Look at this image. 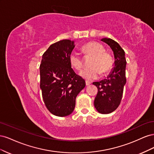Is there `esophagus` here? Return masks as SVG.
Returning a JSON list of instances; mask_svg holds the SVG:
<instances>
[{
  "instance_id": "1",
  "label": "esophagus",
  "mask_w": 154,
  "mask_h": 154,
  "mask_svg": "<svg viewBox=\"0 0 154 154\" xmlns=\"http://www.w3.org/2000/svg\"><path fill=\"white\" fill-rule=\"evenodd\" d=\"M85 83H86V85H89L91 83V82H89V81H85Z\"/></svg>"
}]
</instances>
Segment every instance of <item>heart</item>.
I'll return each mask as SVG.
<instances>
[{
  "label": "heart",
  "mask_w": 154,
  "mask_h": 154,
  "mask_svg": "<svg viewBox=\"0 0 154 154\" xmlns=\"http://www.w3.org/2000/svg\"><path fill=\"white\" fill-rule=\"evenodd\" d=\"M82 51L85 54L89 55L91 58L89 62V67L80 71V75L88 80H91L98 77L100 74H105L108 72L112 66L113 60L111 54L105 51L101 44L91 42L83 45ZM69 62L76 70H80L83 67V61L81 57L76 52H72L69 55Z\"/></svg>",
  "instance_id": "heart-1"
}]
</instances>
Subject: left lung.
Listing matches in <instances>:
<instances>
[{
  "instance_id": "left-lung-1",
  "label": "left lung",
  "mask_w": 154,
  "mask_h": 154,
  "mask_svg": "<svg viewBox=\"0 0 154 154\" xmlns=\"http://www.w3.org/2000/svg\"><path fill=\"white\" fill-rule=\"evenodd\" d=\"M101 41L108 44L114 52V67L106 79L93 83L98 91L94 104L100 113L109 114L118 108L122 99L127 61L125 51L118 42L107 38H102Z\"/></svg>"
}]
</instances>
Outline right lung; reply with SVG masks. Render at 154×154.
Segmentation results:
<instances>
[{"instance_id":"add662e5","label":"right lung","mask_w":154,"mask_h":154,"mask_svg":"<svg viewBox=\"0 0 154 154\" xmlns=\"http://www.w3.org/2000/svg\"><path fill=\"white\" fill-rule=\"evenodd\" d=\"M74 41L62 40L49 46L42 55L40 66V88L48 110L54 116L71 114L76 97L85 87V81L71 68L69 55Z\"/></svg>"}]
</instances>
